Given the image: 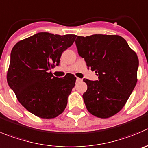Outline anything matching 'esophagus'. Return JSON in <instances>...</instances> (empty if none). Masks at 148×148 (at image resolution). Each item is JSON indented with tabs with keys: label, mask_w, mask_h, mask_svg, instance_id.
<instances>
[{
	"label": "esophagus",
	"mask_w": 148,
	"mask_h": 148,
	"mask_svg": "<svg viewBox=\"0 0 148 148\" xmlns=\"http://www.w3.org/2000/svg\"><path fill=\"white\" fill-rule=\"evenodd\" d=\"M76 81H82V79H81V78H77Z\"/></svg>",
	"instance_id": "obj_1"
}]
</instances>
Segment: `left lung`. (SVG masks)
I'll use <instances>...</instances> for the list:
<instances>
[{
    "mask_svg": "<svg viewBox=\"0 0 148 148\" xmlns=\"http://www.w3.org/2000/svg\"><path fill=\"white\" fill-rule=\"evenodd\" d=\"M75 44L87 67L98 75L97 81L84 79L86 107L97 117H111L123 108L136 86L138 57L119 36H78Z\"/></svg>",
    "mask_w": 148,
    "mask_h": 148,
    "instance_id": "1",
    "label": "left lung"
}]
</instances>
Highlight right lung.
<instances>
[{"instance_id": "right-lung-1", "label": "right lung", "mask_w": 148, "mask_h": 148, "mask_svg": "<svg viewBox=\"0 0 148 148\" xmlns=\"http://www.w3.org/2000/svg\"><path fill=\"white\" fill-rule=\"evenodd\" d=\"M75 38L41 32L20 40L12 49L8 84L22 106L38 117L55 118L67 106L76 78L68 74L59 78L49 70L60 64L62 52Z\"/></svg>"}]
</instances>
